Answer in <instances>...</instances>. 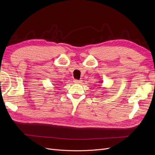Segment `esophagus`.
<instances>
[{"label": "esophagus", "mask_w": 155, "mask_h": 155, "mask_svg": "<svg viewBox=\"0 0 155 155\" xmlns=\"http://www.w3.org/2000/svg\"><path fill=\"white\" fill-rule=\"evenodd\" d=\"M74 82L75 83H81L82 81H81V80H78V79H74Z\"/></svg>", "instance_id": "obj_1"}]
</instances>
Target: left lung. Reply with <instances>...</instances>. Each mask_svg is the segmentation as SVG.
<instances>
[{
  "label": "left lung",
  "instance_id": "1",
  "mask_svg": "<svg viewBox=\"0 0 155 155\" xmlns=\"http://www.w3.org/2000/svg\"><path fill=\"white\" fill-rule=\"evenodd\" d=\"M100 83H102V82H100Z\"/></svg>",
  "mask_w": 155,
  "mask_h": 155
}]
</instances>
